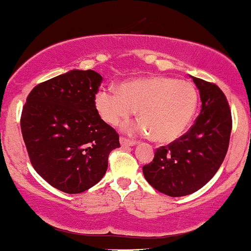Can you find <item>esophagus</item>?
I'll use <instances>...</instances> for the list:
<instances>
[{
  "label": "esophagus",
  "mask_w": 251,
  "mask_h": 251,
  "mask_svg": "<svg viewBox=\"0 0 251 251\" xmlns=\"http://www.w3.org/2000/svg\"><path fill=\"white\" fill-rule=\"evenodd\" d=\"M120 143H121V146H122V147H129V146H134L135 145V141L126 139V137H121Z\"/></svg>",
  "instance_id": "1"
}]
</instances>
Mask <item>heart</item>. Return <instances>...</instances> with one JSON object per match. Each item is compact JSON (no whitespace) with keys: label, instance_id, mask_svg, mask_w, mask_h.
<instances>
[{"label":"heart","instance_id":"1","mask_svg":"<svg viewBox=\"0 0 251 251\" xmlns=\"http://www.w3.org/2000/svg\"><path fill=\"white\" fill-rule=\"evenodd\" d=\"M198 105V92L192 83L165 75H151L112 89H100L95 108L105 123L117 126L137 109L141 121L125 126L129 133L151 134L157 142H171L186 130Z\"/></svg>","mask_w":251,"mask_h":251}]
</instances>
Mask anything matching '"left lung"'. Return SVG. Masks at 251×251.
Instances as JSON below:
<instances>
[{
  "instance_id": "1",
  "label": "left lung",
  "mask_w": 251,
  "mask_h": 251,
  "mask_svg": "<svg viewBox=\"0 0 251 251\" xmlns=\"http://www.w3.org/2000/svg\"><path fill=\"white\" fill-rule=\"evenodd\" d=\"M201 110L186 134L156 149L143 176L155 190L170 197L191 194L206 185L221 167L232 128L226 97L213 83L192 77Z\"/></svg>"
}]
</instances>
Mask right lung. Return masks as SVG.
<instances>
[{"instance_id": "add662e5", "label": "right lung", "mask_w": 251, "mask_h": 251, "mask_svg": "<svg viewBox=\"0 0 251 251\" xmlns=\"http://www.w3.org/2000/svg\"><path fill=\"white\" fill-rule=\"evenodd\" d=\"M103 78L72 70L36 85L22 109L21 131L30 163L61 192L81 193L108 170L120 136L95 108Z\"/></svg>"}]
</instances>
